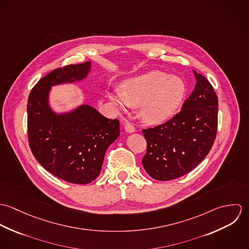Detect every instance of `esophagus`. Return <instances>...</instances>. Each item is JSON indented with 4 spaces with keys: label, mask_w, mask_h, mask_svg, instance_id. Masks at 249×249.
Segmentation results:
<instances>
[{
    "label": "esophagus",
    "mask_w": 249,
    "mask_h": 249,
    "mask_svg": "<svg viewBox=\"0 0 249 249\" xmlns=\"http://www.w3.org/2000/svg\"><path fill=\"white\" fill-rule=\"evenodd\" d=\"M124 129H125V131L126 132H128V133H132V132H134L136 129H135V126L130 123V122H126L125 124H124Z\"/></svg>",
    "instance_id": "obj_1"
}]
</instances>
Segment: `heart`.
Listing matches in <instances>:
<instances>
[{
	"instance_id": "obj_1",
	"label": "heart",
	"mask_w": 249,
	"mask_h": 249,
	"mask_svg": "<svg viewBox=\"0 0 249 249\" xmlns=\"http://www.w3.org/2000/svg\"><path fill=\"white\" fill-rule=\"evenodd\" d=\"M185 94L183 81L166 72L152 71L130 78L122 84L121 92H108L110 102L119 109L141 107V117L148 124H161L180 107Z\"/></svg>"
}]
</instances>
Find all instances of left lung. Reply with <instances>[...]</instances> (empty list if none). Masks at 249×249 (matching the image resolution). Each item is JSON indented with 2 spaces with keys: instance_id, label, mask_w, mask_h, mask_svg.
<instances>
[{
  "instance_id": "1",
  "label": "left lung",
  "mask_w": 249,
  "mask_h": 249,
  "mask_svg": "<svg viewBox=\"0 0 249 249\" xmlns=\"http://www.w3.org/2000/svg\"><path fill=\"white\" fill-rule=\"evenodd\" d=\"M196 83L181 110L168 122L142 129L149 177L168 181L193 171L209 153L217 130L218 103L209 80L194 71Z\"/></svg>"
}]
</instances>
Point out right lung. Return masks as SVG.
<instances>
[{
    "label": "right lung",
    "instance_id": "right-lung-1",
    "mask_svg": "<svg viewBox=\"0 0 249 249\" xmlns=\"http://www.w3.org/2000/svg\"><path fill=\"white\" fill-rule=\"evenodd\" d=\"M90 62L57 68L42 77L28 100V139L38 163L56 178L87 184L99 177L108 146L120 135V122L90 106L55 114L49 106L52 86L79 81Z\"/></svg>",
    "mask_w": 249,
    "mask_h": 249
}]
</instances>
